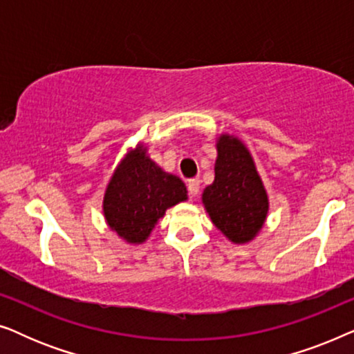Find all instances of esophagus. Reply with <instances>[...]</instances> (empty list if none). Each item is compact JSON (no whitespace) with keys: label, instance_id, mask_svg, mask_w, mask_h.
Here are the masks:
<instances>
[{"label":"esophagus","instance_id":"34e87169","mask_svg":"<svg viewBox=\"0 0 354 354\" xmlns=\"http://www.w3.org/2000/svg\"><path fill=\"white\" fill-rule=\"evenodd\" d=\"M187 188H188V196L193 200V198L198 196V192H200V180H198V178H192V180H188Z\"/></svg>","mask_w":354,"mask_h":354}]
</instances>
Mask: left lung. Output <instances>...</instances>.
<instances>
[{"label":"left lung","instance_id":"left-lung-1","mask_svg":"<svg viewBox=\"0 0 354 354\" xmlns=\"http://www.w3.org/2000/svg\"><path fill=\"white\" fill-rule=\"evenodd\" d=\"M214 182L203 192L212 224L234 243L253 240L268 216L269 201L253 158L239 138L217 140Z\"/></svg>","mask_w":354,"mask_h":354}]
</instances>
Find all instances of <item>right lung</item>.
I'll use <instances>...</instances> for the list:
<instances>
[{
    "label": "right lung",
    "mask_w": 354,
    "mask_h": 354,
    "mask_svg": "<svg viewBox=\"0 0 354 354\" xmlns=\"http://www.w3.org/2000/svg\"><path fill=\"white\" fill-rule=\"evenodd\" d=\"M185 200V183L158 167L140 147L114 171L103 211L106 222L119 236L129 243H143L167 207Z\"/></svg>",
    "instance_id": "right-lung-1"
}]
</instances>
